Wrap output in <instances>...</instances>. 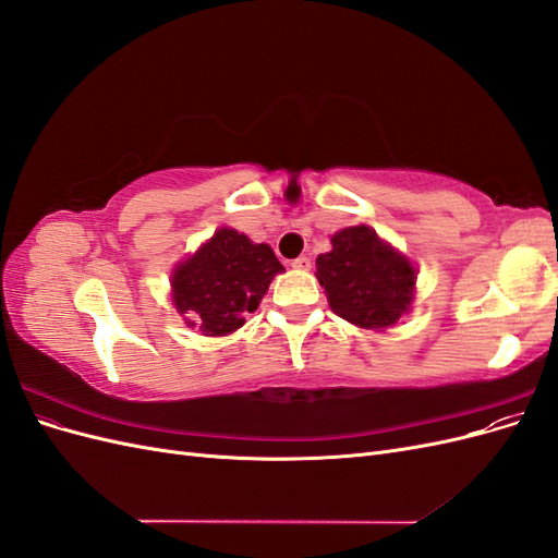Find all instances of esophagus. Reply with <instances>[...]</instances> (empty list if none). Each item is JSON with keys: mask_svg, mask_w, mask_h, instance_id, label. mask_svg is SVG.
Wrapping results in <instances>:
<instances>
[{"mask_svg": "<svg viewBox=\"0 0 558 558\" xmlns=\"http://www.w3.org/2000/svg\"><path fill=\"white\" fill-rule=\"evenodd\" d=\"M295 269H310L312 267V260L307 256H298L293 263H291Z\"/></svg>", "mask_w": 558, "mask_h": 558, "instance_id": "1", "label": "esophagus"}]
</instances>
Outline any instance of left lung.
I'll list each match as a JSON object with an SVG mask.
<instances>
[{
  "label": "left lung",
  "instance_id": "8db88e82",
  "mask_svg": "<svg viewBox=\"0 0 558 558\" xmlns=\"http://www.w3.org/2000/svg\"><path fill=\"white\" fill-rule=\"evenodd\" d=\"M316 258V277L337 316L359 328L384 330L410 310L414 267L367 226L347 228Z\"/></svg>",
  "mask_w": 558,
  "mask_h": 558
}]
</instances>
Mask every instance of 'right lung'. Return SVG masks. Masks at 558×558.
<instances>
[{
	"instance_id": "obj_1",
	"label": "right lung",
	"mask_w": 558,
	"mask_h": 558,
	"mask_svg": "<svg viewBox=\"0 0 558 558\" xmlns=\"http://www.w3.org/2000/svg\"><path fill=\"white\" fill-rule=\"evenodd\" d=\"M281 263L267 244H253L232 228L216 230L193 258L174 269L172 289L185 324L205 335H228L256 312Z\"/></svg>"
}]
</instances>
